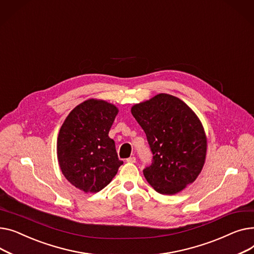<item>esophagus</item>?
Here are the masks:
<instances>
[{
    "label": "esophagus",
    "instance_id": "34e87169",
    "mask_svg": "<svg viewBox=\"0 0 254 254\" xmlns=\"http://www.w3.org/2000/svg\"><path fill=\"white\" fill-rule=\"evenodd\" d=\"M127 163H135L136 162V158L135 157H130L128 159H126Z\"/></svg>",
    "mask_w": 254,
    "mask_h": 254
}]
</instances>
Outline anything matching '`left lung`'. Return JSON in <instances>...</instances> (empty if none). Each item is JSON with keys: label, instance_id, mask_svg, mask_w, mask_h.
Listing matches in <instances>:
<instances>
[{"label": "left lung", "instance_id": "obj_1", "mask_svg": "<svg viewBox=\"0 0 254 254\" xmlns=\"http://www.w3.org/2000/svg\"><path fill=\"white\" fill-rule=\"evenodd\" d=\"M131 113L153 154L151 165L143 169L147 183L163 195H174L195 182L207 151L205 132L195 113L180 98L164 93L135 104Z\"/></svg>", "mask_w": 254, "mask_h": 254}]
</instances>
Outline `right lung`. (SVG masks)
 Here are the masks:
<instances>
[{"label": "right lung", "instance_id": "1", "mask_svg": "<svg viewBox=\"0 0 254 254\" xmlns=\"http://www.w3.org/2000/svg\"><path fill=\"white\" fill-rule=\"evenodd\" d=\"M117 114L113 104L89 99L69 113L59 131V166L66 180L85 192L106 188L123 164L109 137Z\"/></svg>", "mask_w": 254, "mask_h": 254}]
</instances>
